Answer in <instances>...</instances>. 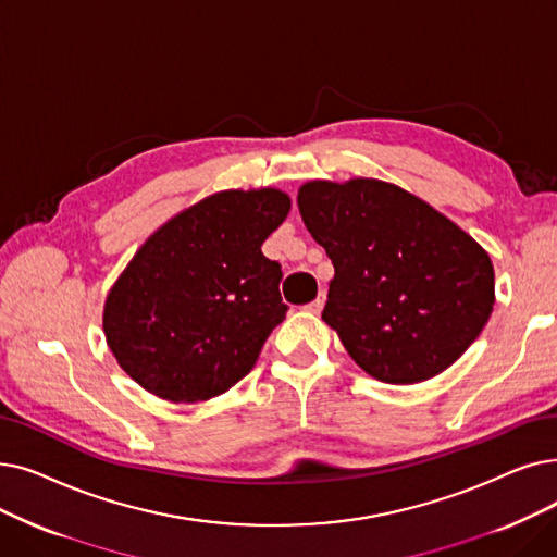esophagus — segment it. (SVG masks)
I'll use <instances>...</instances> for the list:
<instances>
[{
  "label": "esophagus",
  "mask_w": 557,
  "mask_h": 557,
  "mask_svg": "<svg viewBox=\"0 0 557 557\" xmlns=\"http://www.w3.org/2000/svg\"><path fill=\"white\" fill-rule=\"evenodd\" d=\"M323 305H325V294L321 292L317 298H313L305 309L307 311H311V313H321V309H323Z\"/></svg>",
  "instance_id": "1"
}]
</instances>
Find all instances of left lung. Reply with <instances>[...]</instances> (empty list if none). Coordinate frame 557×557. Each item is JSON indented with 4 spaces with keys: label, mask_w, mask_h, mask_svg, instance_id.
Returning <instances> with one entry per match:
<instances>
[{
    "label": "left lung",
    "mask_w": 557,
    "mask_h": 557,
    "mask_svg": "<svg viewBox=\"0 0 557 557\" xmlns=\"http://www.w3.org/2000/svg\"><path fill=\"white\" fill-rule=\"evenodd\" d=\"M298 209L334 265L323 321L375 380L440 375L490 321V255L412 193L367 177L313 180Z\"/></svg>",
    "instance_id": "obj_1"
}]
</instances>
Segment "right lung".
I'll list each match as a JSON object with an SVG mask.
<instances>
[{
  "label": "right lung",
  "mask_w": 557,
  "mask_h": 557,
  "mask_svg": "<svg viewBox=\"0 0 557 557\" xmlns=\"http://www.w3.org/2000/svg\"><path fill=\"white\" fill-rule=\"evenodd\" d=\"M292 200L277 188L221 190L138 248L104 305L120 369L171 403H200L246 377L286 317L282 269L261 246Z\"/></svg>",
  "instance_id": "1"
}]
</instances>
